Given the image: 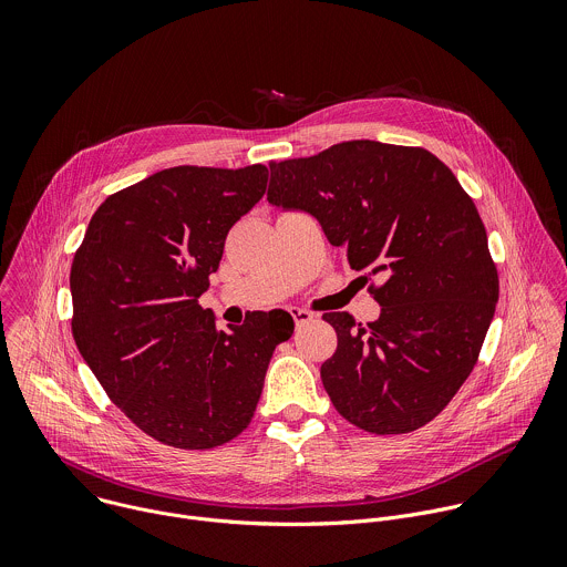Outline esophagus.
Here are the masks:
<instances>
[{
	"label": "esophagus",
	"instance_id": "1",
	"mask_svg": "<svg viewBox=\"0 0 567 567\" xmlns=\"http://www.w3.org/2000/svg\"><path fill=\"white\" fill-rule=\"evenodd\" d=\"M289 313H291V318L296 320V326H307V322L313 320V313L307 311V309H300V307H291Z\"/></svg>",
	"mask_w": 567,
	"mask_h": 567
}]
</instances>
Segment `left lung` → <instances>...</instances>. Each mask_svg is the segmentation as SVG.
I'll return each mask as SVG.
<instances>
[{
  "label": "left lung",
  "mask_w": 567,
  "mask_h": 567,
  "mask_svg": "<svg viewBox=\"0 0 567 567\" xmlns=\"http://www.w3.org/2000/svg\"><path fill=\"white\" fill-rule=\"evenodd\" d=\"M269 204L318 219L354 271L381 276L379 320L326 318L320 365L334 409L394 435L429 424L471 374L498 302L487 230L455 175L424 147L346 141L271 164Z\"/></svg>",
  "instance_id": "left-lung-1"
}]
</instances>
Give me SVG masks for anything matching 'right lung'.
<instances>
[{
  "mask_svg": "<svg viewBox=\"0 0 567 567\" xmlns=\"http://www.w3.org/2000/svg\"><path fill=\"white\" fill-rule=\"evenodd\" d=\"M262 164L177 166L107 197L71 265V332L110 399L150 437L204 451L245 431L293 320L217 330L199 305L230 226L267 190Z\"/></svg>",
  "mask_w": 567,
  "mask_h": 567,
  "instance_id": "right-lung-1",
  "label": "right lung"
}]
</instances>
